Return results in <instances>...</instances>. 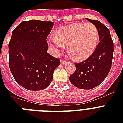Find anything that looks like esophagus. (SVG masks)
<instances>
[{
	"instance_id": "esophagus-1",
	"label": "esophagus",
	"mask_w": 123,
	"mask_h": 123,
	"mask_svg": "<svg viewBox=\"0 0 123 123\" xmlns=\"http://www.w3.org/2000/svg\"><path fill=\"white\" fill-rule=\"evenodd\" d=\"M61 62L62 64H66V61H64V60H61Z\"/></svg>"
}]
</instances>
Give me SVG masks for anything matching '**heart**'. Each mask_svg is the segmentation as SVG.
<instances>
[{
    "label": "heart",
    "instance_id": "obj_1",
    "mask_svg": "<svg viewBox=\"0 0 123 123\" xmlns=\"http://www.w3.org/2000/svg\"><path fill=\"white\" fill-rule=\"evenodd\" d=\"M99 40V31L92 23H75L58 28L54 37H48L47 43L54 53L64 49L72 59L82 61L94 51Z\"/></svg>",
    "mask_w": 123,
    "mask_h": 123
}]
</instances>
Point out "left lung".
I'll return each instance as SVG.
<instances>
[{
    "instance_id": "1",
    "label": "left lung",
    "mask_w": 123,
    "mask_h": 123,
    "mask_svg": "<svg viewBox=\"0 0 123 123\" xmlns=\"http://www.w3.org/2000/svg\"><path fill=\"white\" fill-rule=\"evenodd\" d=\"M97 27L99 43L94 52L86 61L75 64L76 70L69 81L81 89H91L103 82L111 70L114 43L109 29L98 20L86 19Z\"/></svg>"
}]
</instances>
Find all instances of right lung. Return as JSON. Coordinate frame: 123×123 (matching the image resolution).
<instances>
[{
	"instance_id": "right-lung-1",
	"label": "right lung",
	"mask_w": 123,
	"mask_h": 123,
	"mask_svg": "<svg viewBox=\"0 0 123 123\" xmlns=\"http://www.w3.org/2000/svg\"><path fill=\"white\" fill-rule=\"evenodd\" d=\"M54 22L31 20L21 22L9 43V69L16 82L30 91L46 89L52 82L59 59L47 53L46 38Z\"/></svg>"
}]
</instances>
